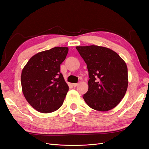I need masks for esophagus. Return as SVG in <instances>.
<instances>
[{"mask_svg": "<svg viewBox=\"0 0 149 149\" xmlns=\"http://www.w3.org/2000/svg\"><path fill=\"white\" fill-rule=\"evenodd\" d=\"M78 83H74V84H73V86L74 87L78 86Z\"/></svg>", "mask_w": 149, "mask_h": 149, "instance_id": "34e87169", "label": "esophagus"}]
</instances>
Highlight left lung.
Segmentation results:
<instances>
[{"instance_id": "1", "label": "left lung", "mask_w": 149, "mask_h": 149, "mask_svg": "<svg viewBox=\"0 0 149 149\" xmlns=\"http://www.w3.org/2000/svg\"><path fill=\"white\" fill-rule=\"evenodd\" d=\"M87 65L88 90L83 97L98 111L113 109L123 100L128 86L127 67L114 51L97 45L76 47Z\"/></svg>"}]
</instances>
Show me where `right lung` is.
Here are the masks:
<instances>
[{"label": "right lung", "instance_id": "add662e5", "mask_svg": "<svg viewBox=\"0 0 149 149\" xmlns=\"http://www.w3.org/2000/svg\"><path fill=\"white\" fill-rule=\"evenodd\" d=\"M68 48L58 47L35 54L22 70L21 84L26 100L35 110L49 113L63 103L69 87L60 73Z\"/></svg>", "mask_w": 149, "mask_h": 149}]
</instances>
